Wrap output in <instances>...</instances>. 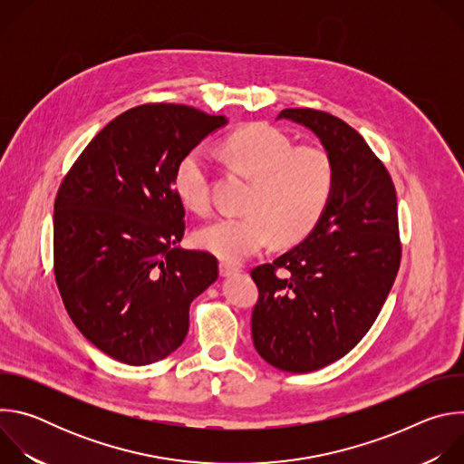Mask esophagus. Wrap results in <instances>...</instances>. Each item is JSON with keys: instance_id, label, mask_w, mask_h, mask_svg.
<instances>
[{"instance_id": "obj_1", "label": "esophagus", "mask_w": 464, "mask_h": 464, "mask_svg": "<svg viewBox=\"0 0 464 464\" xmlns=\"http://www.w3.org/2000/svg\"><path fill=\"white\" fill-rule=\"evenodd\" d=\"M218 272L222 277H229L233 274H238V268L233 266V264H227V262H220L218 264Z\"/></svg>"}]
</instances>
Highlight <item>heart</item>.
<instances>
[{
	"label": "heart",
	"mask_w": 464,
	"mask_h": 464,
	"mask_svg": "<svg viewBox=\"0 0 464 464\" xmlns=\"http://www.w3.org/2000/svg\"><path fill=\"white\" fill-rule=\"evenodd\" d=\"M224 161L251 179L240 217H218L194 231V244L226 260L242 262L274 238L292 244L319 222L334 187L330 156L314 145H297L268 124H247L220 145ZM181 204L194 213L211 208L209 169L202 152H188L174 176Z\"/></svg>",
	"instance_id": "b5f03b06"
}]
</instances>
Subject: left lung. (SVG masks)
Returning a JSON list of instances; mask_svg holds the SVG:
<instances>
[{
	"label": "left lung",
	"mask_w": 464,
	"mask_h": 464,
	"mask_svg": "<svg viewBox=\"0 0 464 464\" xmlns=\"http://www.w3.org/2000/svg\"><path fill=\"white\" fill-rule=\"evenodd\" d=\"M277 119L319 138L334 165V187L310 235L251 270L258 288L251 336L270 365L312 372L351 353L389 295L402 255L396 192L383 163L345 121L310 108H288Z\"/></svg>",
	"instance_id": "1"
}]
</instances>
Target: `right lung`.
<instances>
[{
	"label": "right lung",
	"mask_w": 464,
	"mask_h": 464,
	"mask_svg": "<svg viewBox=\"0 0 464 464\" xmlns=\"http://www.w3.org/2000/svg\"><path fill=\"white\" fill-rule=\"evenodd\" d=\"M227 122L185 104L117 115L65 174L53 217L54 279L82 336L110 358L149 365L185 340L188 306L218 279L211 253L178 247L179 161Z\"/></svg>",
	"instance_id": "1"
}]
</instances>
